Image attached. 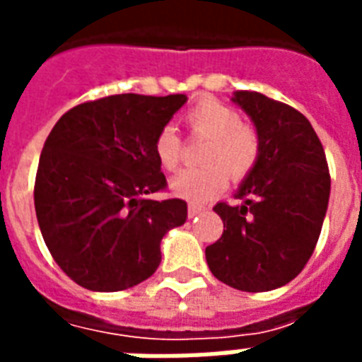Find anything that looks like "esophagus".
I'll return each mask as SVG.
<instances>
[{
    "instance_id": "34e87169",
    "label": "esophagus",
    "mask_w": 362,
    "mask_h": 362,
    "mask_svg": "<svg viewBox=\"0 0 362 362\" xmlns=\"http://www.w3.org/2000/svg\"><path fill=\"white\" fill-rule=\"evenodd\" d=\"M204 211H205V207H202V205H194V204L188 205V217H189V219H192V217H197V215H202Z\"/></svg>"
}]
</instances>
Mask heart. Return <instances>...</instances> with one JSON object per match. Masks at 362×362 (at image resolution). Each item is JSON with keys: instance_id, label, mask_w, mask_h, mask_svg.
Here are the masks:
<instances>
[{"instance_id": "b5f03b06", "label": "heart", "mask_w": 362, "mask_h": 362, "mask_svg": "<svg viewBox=\"0 0 362 362\" xmlns=\"http://www.w3.org/2000/svg\"><path fill=\"white\" fill-rule=\"evenodd\" d=\"M189 129L207 137L204 168L182 170L170 178L168 188L174 196L202 204L225 189L228 174L233 180L248 176L259 155L256 129L243 124L240 112L217 98H204L186 114ZM155 157L165 170H174L182 160V139L173 126H165L155 137Z\"/></svg>"}]
</instances>
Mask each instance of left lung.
<instances>
[{
  "mask_svg": "<svg viewBox=\"0 0 362 362\" xmlns=\"http://www.w3.org/2000/svg\"><path fill=\"white\" fill-rule=\"evenodd\" d=\"M259 139V155L235 197L217 204L223 236L205 248L211 273L246 293L273 291L303 272L318 243L329 202L326 153L310 122L287 104L236 90Z\"/></svg>",
  "mask_w": 362,
  "mask_h": 362,
  "instance_id": "left-lung-1",
  "label": "left lung"
}]
</instances>
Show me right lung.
I'll use <instances>...</instances> for the list:
<instances>
[{"instance_id": "1", "label": "right lung", "mask_w": 362, "mask_h": 362, "mask_svg": "<svg viewBox=\"0 0 362 362\" xmlns=\"http://www.w3.org/2000/svg\"><path fill=\"white\" fill-rule=\"evenodd\" d=\"M186 95H114L66 112L44 143L35 209L52 258L98 293L149 279L163 236L188 219L182 199H149L166 186L155 137Z\"/></svg>"}]
</instances>
